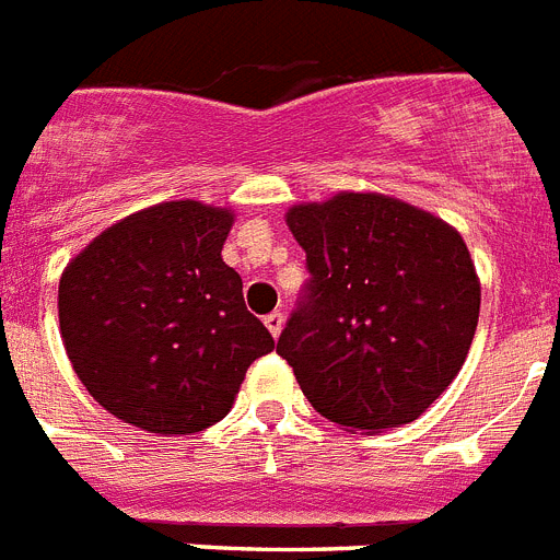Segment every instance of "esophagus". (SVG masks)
<instances>
[{
  "instance_id": "obj_1",
  "label": "esophagus",
  "mask_w": 560,
  "mask_h": 560,
  "mask_svg": "<svg viewBox=\"0 0 560 560\" xmlns=\"http://www.w3.org/2000/svg\"><path fill=\"white\" fill-rule=\"evenodd\" d=\"M283 323H285V317L280 312H271L269 317H266V328L271 331V337H280V331H283Z\"/></svg>"
}]
</instances>
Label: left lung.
<instances>
[{"label":"left lung","instance_id":"obj_1","mask_svg":"<svg viewBox=\"0 0 560 560\" xmlns=\"http://www.w3.org/2000/svg\"><path fill=\"white\" fill-rule=\"evenodd\" d=\"M312 283L277 339L305 399L339 428L419 419L462 371L481 283L462 234L380 192L285 212Z\"/></svg>","mask_w":560,"mask_h":560}]
</instances>
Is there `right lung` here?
Masks as SVG:
<instances>
[{
	"label": "right lung",
	"mask_w": 560,
	"mask_h": 560,
	"mask_svg": "<svg viewBox=\"0 0 560 560\" xmlns=\"http://www.w3.org/2000/svg\"><path fill=\"white\" fill-rule=\"evenodd\" d=\"M232 209L166 200L104 229L67 262L59 328L95 402L147 433H198L275 348L221 257Z\"/></svg>",
	"instance_id": "add662e5"
}]
</instances>
